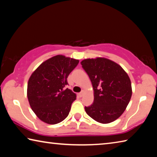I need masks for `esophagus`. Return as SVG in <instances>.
Instances as JSON below:
<instances>
[{
	"label": "esophagus",
	"instance_id": "34e87169",
	"mask_svg": "<svg viewBox=\"0 0 157 157\" xmlns=\"http://www.w3.org/2000/svg\"><path fill=\"white\" fill-rule=\"evenodd\" d=\"M84 93H85V91L84 90H82V91L80 92V93H79L78 94V95L79 97H82L84 95Z\"/></svg>",
	"mask_w": 157,
	"mask_h": 157
}]
</instances>
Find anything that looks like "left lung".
Here are the masks:
<instances>
[{
	"label": "left lung",
	"instance_id": "8db88e82",
	"mask_svg": "<svg viewBox=\"0 0 157 157\" xmlns=\"http://www.w3.org/2000/svg\"><path fill=\"white\" fill-rule=\"evenodd\" d=\"M94 89V103L85 107L86 113L102 124L118 119L131 99L132 84L127 73L118 63L104 57L81 62Z\"/></svg>",
	"mask_w": 157,
	"mask_h": 157
}]
</instances>
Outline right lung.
I'll return each mask as SVG.
<instances>
[{
	"instance_id": "right-lung-1",
	"label": "right lung",
	"mask_w": 157,
	"mask_h": 157,
	"mask_svg": "<svg viewBox=\"0 0 157 157\" xmlns=\"http://www.w3.org/2000/svg\"><path fill=\"white\" fill-rule=\"evenodd\" d=\"M79 60L58 55L44 62L32 73L27 96L34 113L41 121L55 124L68 116L76 94L65 89L67 78Z\"/></svg>"
}]
</instances>
